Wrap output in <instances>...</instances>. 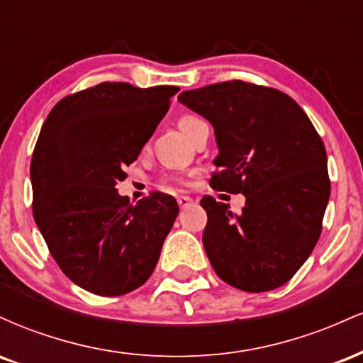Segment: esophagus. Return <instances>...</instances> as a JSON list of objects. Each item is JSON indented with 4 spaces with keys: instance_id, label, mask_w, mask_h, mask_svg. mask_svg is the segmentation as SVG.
Segmentation results:
<instances>
[{
    "instance_id": "obj_1",
    "label": "esophagus",
    "mask_w": 363,
    "mask_h": 363,
    "mask_svg": "<svg viewBox=\"0 0 363 363\" xmlns=\"http://www.w3.org/2000/svg\"><path fill=\"white\" fill-rule=\"evenodd\" d=\"M193 201H194V199L191 198V196H184V194H182V196H179V198H177V203H179V206H181V208L189 206Z\"/></svg>"
}]
</instances>
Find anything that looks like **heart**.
I'll list each match as a JSON object with an SVG mask.
<instances>
[{
    "instance_id": "1",
    "label": "heart",
    "mask_w": 363,
    "mask_h": 363,
    "mask_svg": "<svg viewBox=\"0 0 363 363\" xmlns=\"http://www.w3.org/2000/svg\"><path fill=\"white\" fill-rule=\"evenodd\" d=\"M199 123H203L201 119L199 118H196V116H193V114H184L182 116L181 119H179V129H181L182 133H184L186 136H189V133L193 131V129L198 126Z\"/></svg>"
}]
</instances>
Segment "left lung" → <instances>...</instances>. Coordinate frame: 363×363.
<instances>
[{
  "instance_id": "1",
  "label": "left lung",
  "mask_w": 363,
  "mask_h": 363,
  "mask_svg": "<svg viewBox=\"0 0 363 363\" xmlns=\"http://www.w3.org/2000/svg\"><path fill=\"white\" fill-rule=\"evenodd\" d=\"M177 101L215 129L213 189L244 194L234 215L201 199L203 245L215 273L244 291L285 285L318 244L329 199L323 140L294 99L240 80L182 91Z\"/></svg>"
}]
</instances>
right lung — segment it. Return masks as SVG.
<instances>
[{"label":"right lung","instance_id":"1","mask_svg":"<svg viewBox=\"0 0 363 363\" xmlns=\"http://www.w3.org/2000/svg\"><path fill=\"white\" fill-rule=\"evenodd\" d=\"M177 91L106 82L57 102L40 129L30 164L34 218L61 272L83 290L124 295L155 269L177 201L153 193L131 205L116 184Z\"/></svg>","mask_w":363,"mask_h":363}]
</instances>
